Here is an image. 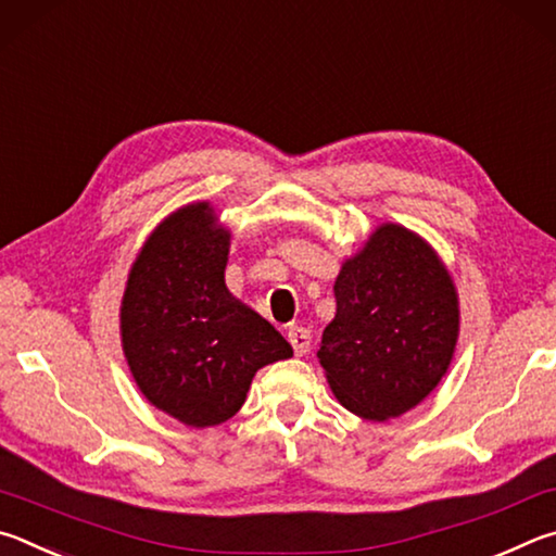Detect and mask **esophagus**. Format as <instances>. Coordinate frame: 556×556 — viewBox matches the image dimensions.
Instances as JSON below:
<instances>
[{
	"label": "esophagus",
	"mask_w": 556,
	"mask_h": 556,
	"mask_svg": "<svg viewBox=\"0 0 556 556\" xmlns=\"http://www.w3.org/2000/svg\"><path fill=\"white\" fill-rule=\"evenodd\" d=\"M288 342L293 344L298 356H305L309 352V344H313V334H309V329L293 325L288 329Z\"/></svg>",
	"instance_id": "obj_1"
}]
</instances>
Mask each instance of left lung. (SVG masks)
I'll return each mask as SVG.
<instances>
[{
    "instance_id": "obj_1",
    "label": "left lung",
    "mask_w": 556,
    "mask_h": 556,
    "mask_svg": "<svg viewBox=\"0 0 556 556\" xmlns=\"http://www.w3.org/2000/svg\"><path fill=\"white\" fill-rule=\"evenodd\" d=\"M337 315L317 358L349 413L386 422L413 410L450 368L459 295L420 233L383 222L334 280Z\"/></svg>"
}]
</instances>
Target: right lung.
<instances>
[{"label": "right lung", "mask_w": 556, "mask_h": 556, "mask_svg": "<svg viewBox=\"0 0 556 556\" xmlns=\"http://www.w3.org/2000/svg\"><path fill=\"white\" fill-rule=\"evenodd\" d=\"M231 231L210 202L170 212L126 278L122 349L146 401L188 427L241 410L258 368L293 356L276 327L229 293Z\"/></svg>", "instance_id": "right-lung-1"}]
</instances>
